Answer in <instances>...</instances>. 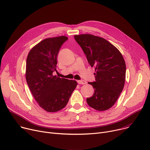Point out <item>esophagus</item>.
Here are the masks:
<instances>
[{"instance_id": "1", "label": "esophagus", "mask_w": 150, "mask_h": 150, "mask_svg": "<svg viewBox=\"0 0 150 150\" xmlns=\"http://www.w3.org/2000/svg\"><path fill=\"white\" fill-rule=\"evenodd\" d=\"M77 82L79 84H86V81H84V80H78Z\"/></svg>"}]
</instances>
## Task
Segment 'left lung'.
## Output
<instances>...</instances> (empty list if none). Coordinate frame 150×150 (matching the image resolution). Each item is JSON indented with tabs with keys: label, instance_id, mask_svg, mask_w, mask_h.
Returning <instances> with one entry per match:
<instances>
[{
	"label": "left lung",
	"instance_id": "obj_1",
	"mask_svg": "<svg viewBox=\"0 0 150 150\" xmlns=\"http://www.w3.org/2000/svg\"><path fill=\"white\" fill-rule=\"evenodd\" d=\"M87 62L95 69V81L88 83L94 88L88 105L98 111L110 108L122 92L125 79L126 65L120 51L105 39L91 34L75 35Z\"/></svg>",
	"mask_w": 150,
	"mask_h": 150
}]
</instances>
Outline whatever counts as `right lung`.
Returning a JSON list of instances; mask_svg holds the SVG:
<instances>
[{
	"label": "right lung",
	"mask_w": 150,
	"mask_h": 150,
	"mask_svg": "<svg viewBox=\"0 0 150 150\" xmlns=\"http://www.w3.org/2000/svg\"><path fill=\"white\" fill-rule=\"evenodd\" d=\"M66 36L45 38L29 51L26 64V79L34 99L45 110L56 112L67 105L77 86L75 80L58 77L57 56Z\"/></svg>",
	"instance_id": "1"
}]
</instances>
